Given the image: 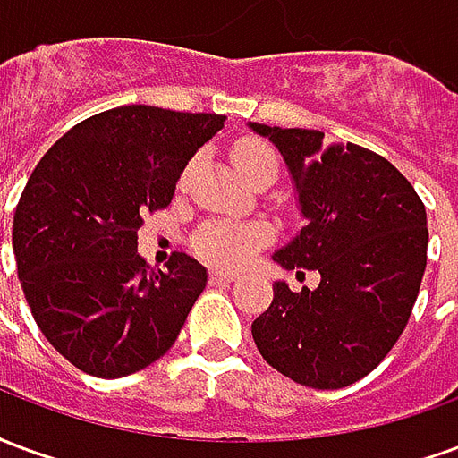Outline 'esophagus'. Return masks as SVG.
Returning a JSON list of instances; mask_svg holds the SVG:
<instances>
[{
    "label": "esophagus",
    "mask_w": 458,
    "mask_h": 458,
    "mask_svg": "<svg viewBox=\"0 0 458 458\" xmlns=\"http://www.w3.org/2000/svg\"><path fill=\"white\" fill-rule=\"evenodd\" d=\"M235 279H238L235 272H225V269H213L210 272V282L213 284H228V282H235Z\"/></svg>",
    "instance_id": "34e87169"
}]
</instances>
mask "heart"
Returning <instances> with one entry per match:
<instances>
[{"label": "heart", "mask_w": 458, "mask_h": 458, "mask_svg": "<svg viewBox=\"0 0 458 458\" xmlns=\"http://www.w3.org/2000/svg\"><path fill=\"white\" fill-rule=\"evenodd\" d=\"M233 161H235V169L242 174V179L259 169H272L277 174L275 151L262 141H240L233 149ZM265 238H267V233L262 228L238 225V223H228V220H213L199 230L193 248L199 255L216 265L240 267L252 258V252L265 242Z\"/></svg>", "instance_id": "heart-1"}]
</instances>
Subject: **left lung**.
I'll use <instances>...</instances> for the list:
<instances>
[{
    "label": "left lung",
    "instance_id": "obj_1",
    "mask_svg": "<svg viewBox=\"0 0 458 458\" xmlns=\"http://www.w3.org/2000/svg\"><path fill=\"white\" fill-rule=\"evenodd\" d=\"M250 130L279 149L307 220L272 259L321 275L317 289L301 292L275 282L252 338L294 383L338 390L370 373L410 321L427 267L424 203L390 161L358 144L258 122Z\"/></svg>",
    "mask_w": 458,
    "mask_h": 458
}]
</instances>
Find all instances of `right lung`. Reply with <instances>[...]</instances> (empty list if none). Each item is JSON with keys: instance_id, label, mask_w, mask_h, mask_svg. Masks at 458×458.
Masks as SVG:
<instances>
[{"instance_id": "1", "label": "right lung", "mask_w": 458, "mask_h": 458, "mask_svg": "<svg viewBox=\"0 0 458 458\" xmlns=\"http://www.w3.org/2000/svg\"><path fill=\"white\" fill-rule=\"evenodd\" d=\"M223 122L124 105L65 131L31 174L12 228L19 282L41 334L83 373L110 380L154 363L206 289L186 252L149 267L137 230Z\"/></svg>"}]
</instances>
